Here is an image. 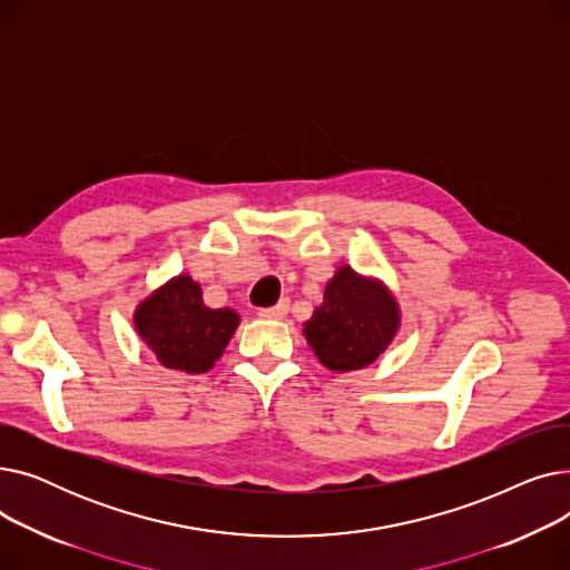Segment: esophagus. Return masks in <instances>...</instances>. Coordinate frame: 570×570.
Wrapping results in <instances>:
<instances>
[{
  "instance_id": "obj_1",
  "label": "esophagus",
  "mask_w": 570,
  "mask_h": 570,
  "mask_svg": "<svg viewBox=\"0 0 570 570\" xmlns=\"http://www.w3.org/2000/svg\"><path fill=\"white\" fill-rule=\"evenodd\" d=\"M288 314V301H279L275 307L258 309L261 318H284Z\"/></svg>"
}]
</instances>
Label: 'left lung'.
Returning <instances> with one entry per match:
<instances>
[{
    "label": "left lung",
    "instance_id": "obj_1",
    "mask_svg": "<svg viewBox=\"0 0 570 570\" xmlns=\"http://www.w3.org/2000/svg\"><path fill=\"white\" fill-rule=\"evenodd\" d=\"M400 323L391 288L342 265L325 284L323 303L305 321L303 333L321 365L342 374L372 365L395 340Z\"/></svg>",
    "mask_w": 570,
    "mask_h": 570
}]
</instances>
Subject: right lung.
<instances>
[{
    "mask_svg": "<svg viewBox=\"0 0 570 570\" xmlns=\"http://www.w3.org/2000/svg\"><path fill=\"white\" fill-rule=\"evenodd\" d=\"M239 325L237 312L209 309L200 284L177 275L149 293L134 312V327L157 361L175 372L213 370Z\"/></svg>",
    "mask_w": 570,
    "mask_h": 570,
    "instance_id": "1",
    "label": "right lung"
}]
</instances>
